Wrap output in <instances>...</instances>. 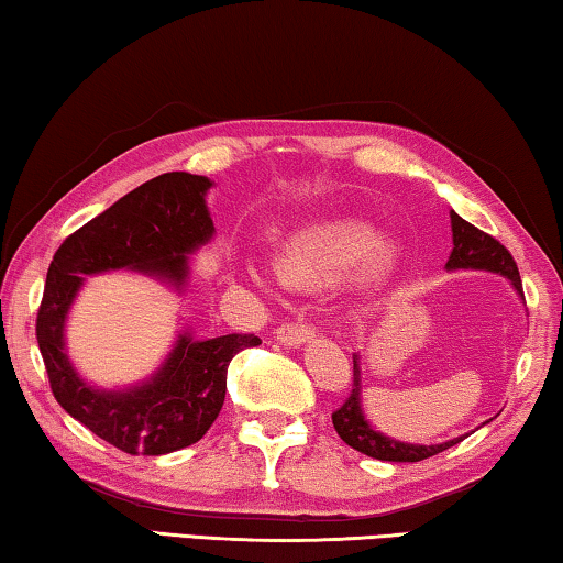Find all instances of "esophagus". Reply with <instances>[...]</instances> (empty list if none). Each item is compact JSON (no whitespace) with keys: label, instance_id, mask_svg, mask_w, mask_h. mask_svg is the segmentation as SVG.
<instances>
[{"label":"esophagus","instance_id":"34e87169","mask_svg":"<svg viewBox=\"0 0 563 563\" xmlns=\"http://www.w3.org/2000/svg\"><path fill=\"white\" fill-rule=\"evenodd\" d=\"M276 334V342L289 346V349H297L303 346L309 342V339H314V327L307 324V321H287V324H282L279 329L274 331Z\"/></svg>","mask_w":563,"mask_h":563}]
</instances>
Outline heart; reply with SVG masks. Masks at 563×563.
Listing matches in <instances>:
<instances>
[{
	"label": "heart",
	"mask_w": 563,
	"mask_h": 563,
	"mask_svg": "<svg viewBox=\"0 0 563 563\" xmlns=\"http://www.w3.org/2000/svg\"><path fill=\"white\" fill-rule=\"evenodd\" d=\"M401 262L399 239L379 236L368 221L342 217L311 221L289 234L274 256V269L287 287H321L352 269V287L374 294L394 279ZM244 279L260 291L269 289L260 269H246Z\"/></svg>",
	"instance_id": "b5f03b06"
}]
</instances>
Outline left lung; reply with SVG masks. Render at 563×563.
<instances>
[{
	"label": "left lung",
	"instance_id": "8db88e82",
	"mask_svg": "<svg viewBox=\"0 0 563 563\" xmlns=\"http://www.w3.org/2000/svg\"><path fill=\"white\" fill-rule=\"evenodd\" d=\"M451 217V254L446 262V272H492L501 274L504 279H509L514 291L523 297L521 291V276L516 269L514 256L506 252V246L496 242L494 236L484 234L482 229L468 224L456 211H449ZM362 356L354 354V384H352V396L344 401L342 409L331 413V421H334L336 434L342 437L344 444H349L362 454L379 459V462H421V459L437 456L449 446L464 441V437L441 441V444H411V441H399L394 437L382 434L379 429L372 427V421L366 419L364 407H362ZM486 423V421H484Z\"/></svg>",
	"mask_w": 563,
	"mask_h": 563
}]
</instances>
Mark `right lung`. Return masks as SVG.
<instances>
[{"label":"right lung","instance_id":"1","mask_svg":"<svg viewBox=\"0 0 563 563\" xmlns=\"http://www.w3.org/2000/svg\"><path fill=\"white\" fill-rule=\"evenodd\" d=\"M214 181L169 172L129 191L87 221L57 249L44 284L36 342L54 399L71 419L134 456H162L197 444L219 417L227 366L234 354L260 346L254 334L195 339L181 327L159 368L122 389L87 382L67 354V319L85 276L136 272L184 294L189 260L214 239L207 191Z\"/></svg>","mask_w":563,"mask_h":563}]
</instances>
